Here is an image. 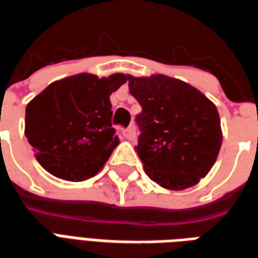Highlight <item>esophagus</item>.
Here are the masks:
<instances>
[{
  "label": "esophagus",
  "instance_id": "obj_1",
  "mask_svg": "<svg viewBox=\"0 0 258 258\" xmlns=\"http://www.w3.org/2000/svg\"><path fill=\"white\" fill-rule=\"evenodd\" d=\"M124 137H125V140H128V141L135 140L137 134H135V125H134V124H133V125H130L128 128L124 130Z\"/></svg>",
  "mask_w": 258,
  "mask_h": 258
}]
</instances>
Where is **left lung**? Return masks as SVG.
Segmentation results:
<instances>
[{"mask_svg":"<svg viewBox=\"0 0 258 258\" xmlns=\"http://www.w3.org/2000/svg\"><path fill=\"white\" fill-rule=\"evenodd\" d=\"M128 79L142 112L135 151L145 173L163 188L181 190L210 171L221 148L216 105L199 90L163 74Z\"/></svg>","mask_w":258,"mask_h":258,"instance_id":"1","label":"left lung"}]
</instances>
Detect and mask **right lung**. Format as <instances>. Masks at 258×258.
Wrapping results in <instances>:
<instances>
[{
	"label": "right lung",
	"instance_id": "1",
	"mask_svg": "<svg viewBox=\"0 0 258 258\" xmlns=\"http://www.w3.org/2000/svg\"><path fill=\"white\" fill-rule=\"evenodd\" d=\"M125 74H76L49 84L26 107L25 134L47 171L66 181L94 177L118 145L109 96Z\"/></svg>",
	"mask_w": 258,
	"mask_h": 258
}]
</instances>
